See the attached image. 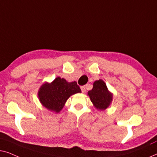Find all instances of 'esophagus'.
<instances>
[{"label": "esophagus", "instance_id": "1", "mask_svg": "<svg viewBox=\"0 0 157 157\" xmlns=\"http://www.w3.org/2000/svg\"><path fill=\"white\" fill-rule=\"evenodd\" d=\"M81 91H82V93H84L86 91V87L84 86H81Z\"/></svg>", "mask_w": 157, "mask_h": 157}]
</instances>
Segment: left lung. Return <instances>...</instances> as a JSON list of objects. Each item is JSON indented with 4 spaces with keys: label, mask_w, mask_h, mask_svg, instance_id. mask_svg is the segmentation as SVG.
Instances as JSON below:
<instances>
[{
    "label": "left lung",
    "mask_w": 157,
    "mask_h": 157,
    "mask_svg": "<svg viewBox=\"0 0 157 157\" xmlns=\"http://www.w3.org/2000/svg\"><path fill=\"white\" fill-rule=\"evenodd\" d=\"M88 94L94 106L99 110L106 109L112 100V95L107 89L106 83L101 79L94 83L93 89L88 92Z\"/></svg>",
    "instance_id": "obj_1"
}]
</instances>
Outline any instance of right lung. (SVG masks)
<instances>
[{"mask_svg": "<svg viewBox=\"0 0 157 157\" xmlns=\"http://www.w3.org/2000/svg\"><path fill=\"white\" fill-rule=\"evenodd\" d=\"M81 92L76 81L68 83L64 78L57 77L52 83L42 85L38 91V97L46 108L59 112L71 96Z\"/></svg>", "mask_w": 157, "mask_h": 157, "instance_id": "right-lung-1", "label": "right lung"}]
</instances>
